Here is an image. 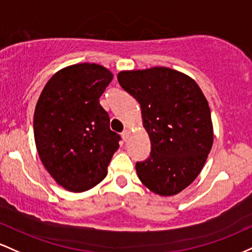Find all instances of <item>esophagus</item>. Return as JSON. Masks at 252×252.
<instances>
[{
    "instance_id": "34e87169",
    "label": "esophagus",
    "mask_w": 252,
    "mask_h": 252,
    "mask_svg": "<svg viewBox=\"0 0 252 252\" xmlns=\"http://www.w3.org/2000/svg\"><path fill=\"white\" fill-rule=\"evenodd\" d=\"M128 133H129V132L127 131V129H125V131H123V133H121V137H123L124 141L127 140V138H128Z\"/></svg>"
}]
</instances>
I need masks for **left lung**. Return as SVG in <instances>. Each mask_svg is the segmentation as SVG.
I'll use <instances>...</instances> for the list:
<instances>
[{"label": "left lung", "instance_id": "left-lung-1", "mask_svg": "<svg viewBox=\"0 0 252 252\" xmlns=\"http://www.w3.org/2000/svg\"><path fill=\"white\" fill-rule=\"evenodd\" d=\"M118 81L140 104L151 141L135 170L145 187L162 196L179 194L202 170L213 145L211 109L196 82L170 67L120 71Z\"/></svg>", "mask_w": 252, "mask_h": 252}]
</instances>
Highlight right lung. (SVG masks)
<instances>
[{"instance_id":"1","label":"right lung","mask_w":252,"mask_h":252,"mask_svg":"<svg viewBox=\"0 0 252 252\" xmlns=\"http://www.w3.org/2000/svg\"><path fill=\"white\" fill-rule=\"evenodd\" d=\"M113 73L98 64L70 65L42 89L34 111V140L42 164L59 186L81 193L107 175L120 135L109 128L100 96Z\"/></svg>"}]
</instances>
